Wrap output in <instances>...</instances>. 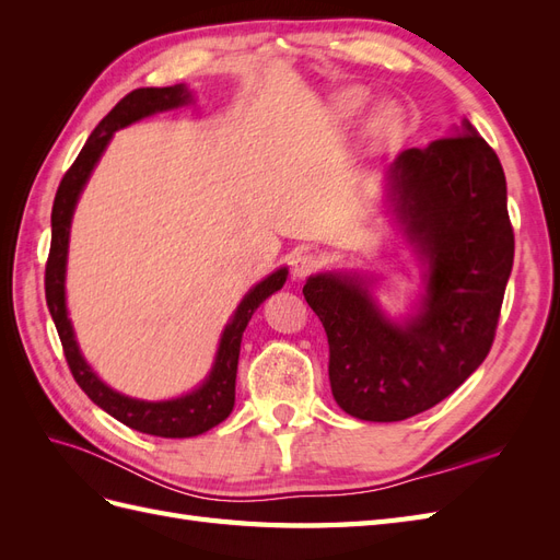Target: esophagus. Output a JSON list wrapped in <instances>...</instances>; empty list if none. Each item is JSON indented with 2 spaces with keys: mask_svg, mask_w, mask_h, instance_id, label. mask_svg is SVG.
I'll return each mask as SVG.
<instances>
[{
  "mask_svg": "<svg viewBox=\"0 0 560 560\" xmlns=\"http://www.w3.org/2000/svg\"><path fill=\"white\" fill-rule=\"evenodd\" d=\"M319 268V257L315 252H311V249H299V252H294V257H292V273L296 276V278H306V276H311L313 270H317Z\"/></svg>",
  "mask_w": 560,
  "mask_h": 560,
  "instance_id": "1",
  "label": "esophagus"
}]
</instances>
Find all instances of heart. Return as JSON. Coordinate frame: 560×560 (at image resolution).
Returning a JSON list of instances; mask_svg holds the SVG:
<instances>
[{"instance_id":"1","label":"heart","mask_w":560,"mask_h":560,"mask_svg":"<svg viewBox=\"0 0 560 560\" xmlns=\"http://www.w3.org/2000/svg\"><path fill=\"white\" fill-rule=\"evenodd\" d=\"M362 105H364V95L358 93V91H350V93H346V95L341 97V103H338V109H341V114L348 116V114L358 112ZM393 124H395V112L385 109V112L381 114V118H378V130H387Z\"/></svg>"}]
</instances>
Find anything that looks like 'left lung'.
<instances>
[{
	"label": "left lung",
	"mask_w": 560,
	"mask_h": 560,
	"mask_svg": "<svg viewBox=\"0 0 560 560\" xmlns=\"http://www.w3.org/2000/svg\"><path fill=\"white\" fill-rule=\"evenodd\" d=\"M389 200L428 264L418 315L404 325L387 319L360 276L319 273L303 284L327 331L331 395L371 422L428 411L479 369L514 264L504 171L469 121L401 151L389 167Z\"/></svg>",
	"instance_id": "1"
}]
</instances>
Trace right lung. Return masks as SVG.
Segmentation results:
<instances>
[{"label":"right lung","instance_id":"1","mask_svg":"<svg viewBox=\"0 0 560 560\" xmlns=\"http://www.w3.org/2000/svg\"><path fill=\"white\" fill-rule=\"evenodd\" d=\"M191 100V93L186 86L177 83V86H165V89H135L128 93L121 103H118L97 128L91 132L89 142L83 144L79 151L77 161L72 163L70 171L65 173L58 194L54 200V212H50V252L46 261V303L50 317L56 322V329L62 343V352L67 366H70L74 381L79 387L86 393L100 409L114 416L124 425L154 434L165 439H184V436H196L212 430L219 422L226 420L233 411L235 404V374H238V354H241V341L247 322L252 319L254 311H257L261 303L278 292L287 280V268L276 270L266 280H261L257 287H252L249 294L241 301L238 311H235L233 319L226 325L222 341H219V350L214 358V366L210 376L206 378L194 393L167 399V401H142L126 397L116 389L107 387L100 381L93 369L81 358L79 346L74 341L72 322L67 317L65 306V266H67V243H70V224L74 206L79 200V194L86 186L95 163L103 156L105 147L109 144L114 130L130 126L140 121L144 116H151L156 112L175 109L182 107Z\"/></svg>","mask_w":560,"mask_h":560}]
</instances>
